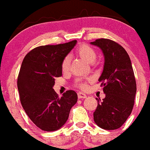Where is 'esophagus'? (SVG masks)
<instances>
[{
  "instance_id": "obj_1",
  "label": "esophagus",
  "mask_w": 150,
  "mask_h": 150,
  "mask_svg": "<svg viewBox=\"0 0 150 150\" xmlns=\"http://www.w3.org/2000/svg\"><path fill=\"white\" fill-rule=\"evenodd\" d=\"M78 98H80V99H83V98H86V94H84V93H83V92H79V93H78Z\"/></svg>"
}]
</instances>
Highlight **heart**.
<instances>
[{
	"label": "heart",
	"instance_id": "obj_1",
	"mask_svg": "<svg viewBox=\"0 0 150 150\" xmlns=\"http://www.w3.org/2000/svg\"><path fill=\"white\" fill-rule=\"evenodd\" d=\"M76 54L81 59H83V60L89 63V64L94 63L96 59V57H97V54H96L95 49L89 45H86V44L79 46L76 50ZM61 68H62L63 72H67L69 71L70 58L68 56H67L64 59L62 64H61ZM91 80V79H88L86 80L83 79H78L75 82V84L77 86L80 87L81 89H86L87 87V82Z\"/></svg>",
	"mask_w": 150,
	"mask_h": 150
}]
</instances>
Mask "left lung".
Listing matches in <instances>:
<instances>
[{
  "instance_id": "left-lung-1",
  "label": "left lung",
  "mask_w": 150,
  "mask_h": 150,
  "mask_svg": "<svg viewBox=\"0 0 150 150\" xmlns=\"http://www.w3.org/2000/svg\"><path fill=\"white\" fill-rule=\"evenodd\" d=\"M91 44L102 50L104 66L98 81L103 86L106 97L98 100L94 112L96 125L104 129H116L130 115L137 91L131 60L121 45L107 39H98Z\"/></svg>"
}]
</instances>
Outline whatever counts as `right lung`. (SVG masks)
I'll use <instances>...</instances> for the list:
<instances>
[{"mask_svg":"<svg viewBox=\"0 0 150 150\" xmlns=\"http://www.w3.org/2000/svg\"><path fill=\"white\" fill-rule=\"evenodd\" d=\"M76 43L40 46L28 53L22 62L17 79L21 103L30 119L42 130L60 129L77 103L74 91L59 97L53 90L55 78L62 75V62Z\"/></svg>","mask_w":150,"mask_h":150,"instance_id":"obj_1","label":"right lung"}]
</instances>
